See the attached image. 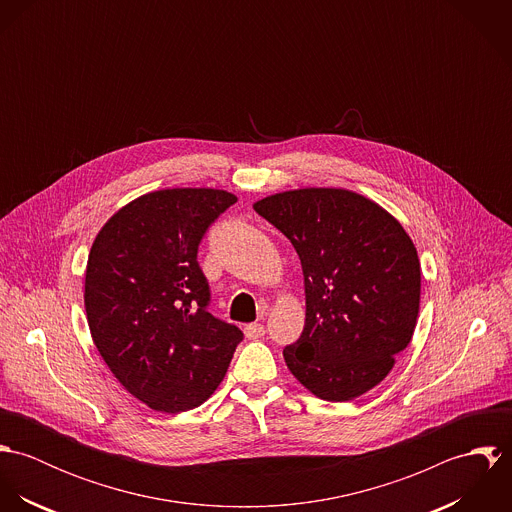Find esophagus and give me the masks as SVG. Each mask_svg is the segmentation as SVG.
I'll return each mask as SVG.
<instances>
[{"label":"esophagus","mask_w":512,"mask_h":512,"mask_svg":"<svg viewBox=\"0 0 512 512\" xmlns=\"http://www.w3.org/2000/svg\"><path fill=\"white\" fill-rule=\"evenodd\" d=\"M246 339H262L266 335V327L262 323H250L244 327Z\"/></svg>","instance_id":"34e87169"}]
</instances>
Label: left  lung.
<instances>
[{"label": "left lung", "mask_w": 512, "mask_h": 512, "mask_svg": "<svg viewBox=\"0 0 512 512\" xmlns=\"http://www.w3.org/2000/svg\"><path fill=\"white\" fill-rule=\"evenodd\" d=\"M254 211L301 260L305 327L284 349L293 376L329 402L374 388L412 341L420 309V260L402 224L345 189H297Z\"/></svg>", "instance_id": "1"}]
</instances>
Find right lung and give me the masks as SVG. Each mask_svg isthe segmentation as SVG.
<instances>
[{
	"mask_svg": "<svg viewBox=\"0 0 512 512\" xmlns=\"http://www.w3.org/2000/svg\"><path fill=\"white\" fill-rule=\"evenodd\" d=\"M236 203L219 189H163L120 209L86 264L84 307L98 353L120 384L157 412L201 406L244 339L209 313L197 262L209 226Z\"/></svg>",
	"mask_w": 512,
	"mask_h": 512,
	"instance_id": "add662e5",
	"label": "right lung"
}]
</instances>
